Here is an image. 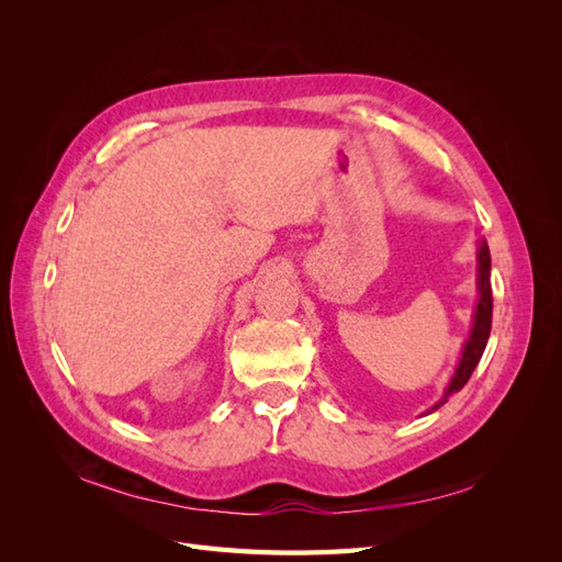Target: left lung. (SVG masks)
<instances>
[{"instance_id": "obj_1", "label": "left lung", "mask_w": 562, "mask_h": 562, "mask_svg": "<svg viewBox=\"0 0 562 562\" xmlns=\"http://www.w3.org/2000/svg\"><path fill=\"white\" fill-rule=\"evenodd\" d=\"M490 328H492V285H490V248L485 241L479 244V304H475V312H473V328L471 335L464 345L462 351V359H459V366L454 370V375L446 389L443 398H440L431 411H438L440 405L448 401V396H452L454 391L462 389L471 372L479 366L481 356L485 351L487 345V337H490Z\"/></svg>"}]
</instances>
